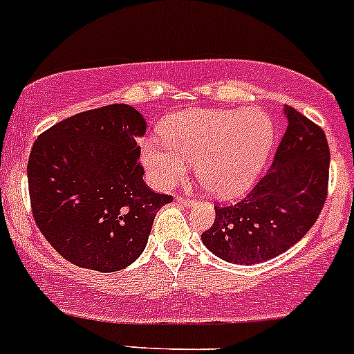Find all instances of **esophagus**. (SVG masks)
<instances>
[{"instance_id":"1","label":"esophagus","mask_w":354,"mask_h":354,"mask_svg":"<svg viewBox=\"0 0 354 354\" xmlns=\"http://www.w3.org/2000/svg\"><path fill=\"white\" fill-rule=\"evenodd\" d=\"M176 203L188 205V207H192V205L195 203V200H193V198H186V196H176Z\"/></svg>"}]
</instances>
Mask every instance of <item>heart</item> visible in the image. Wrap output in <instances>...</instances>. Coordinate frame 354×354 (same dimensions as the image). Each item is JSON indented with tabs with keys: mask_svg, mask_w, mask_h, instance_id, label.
Wrapping results in <instances>:
<instances>
[{
	"mask_svg": "<svg viewBox=\"0 0 354 354\" xmlns=\"http://www.w3.org/2000/svg\"><path fill=\"white\" fill-rule=\"evenodd\" d=\"M159 134L162 142L145 139L141 145V162L151 183L173 188L195 162L200 185L225 200L255 185L275 139L270 118L257 109L181 111L162 120Z\"/></svg>",
	"mask_w": 354,
	"mask_h": 354,
	"instance_id": "b5f03b06",
	"label": "heart"
}]
</instances>
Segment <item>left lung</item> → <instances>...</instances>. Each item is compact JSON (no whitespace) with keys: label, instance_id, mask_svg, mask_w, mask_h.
I'll return each instance as SVG.
<instances>
[{"label":"left lung","instance_id":"8db88e82","mask_svg":"<svg viewBox=\"0 0 354 354\" xmlns=\"http://www.w3.org/2000/svg\"><path fill=\"white\" fill-rule=\"evenodd\" d=\"M287 129L269 173L230 207H215L205 247L225 262L252 266L297 243L319 216L328 195L329 146L319 126L290 106Z\"/></svg>","mask_w":354,"mask_h":354}]
</instances>
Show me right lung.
Returning a JSON list of instances; mask_svg holds the SVG:
<instances>
[{
    "instance_id": "add662e5",
    "label": "right lung",
    "mask_w": 354,
    "mask_h": 354,
    "mask_svg": "<svg viewBox=\"0 0 354 354\" xmlns=\"http://www.w3.org/2000/svg\"><path fill=\"white\" fill-rule=\"evenodd\" d=\"M146 120L112 104L38 136L28 159L33 218L58 254L84 269H126L146 248L159 208L173 198L142 180L138 139Z\"/></svg>"
}]
</instances>
